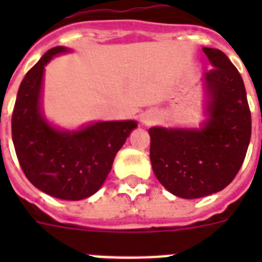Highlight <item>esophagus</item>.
Returning a JSON list of instances; mask_svg holds the SVG:
<instances>
[{
    "label": "esophagus",
    "mask_w": 262,
    "mask_h": 262,
    "mask_svg": "<svg viewBox=\"0 0 262 262\" xmlns=\"http://www.w3.org/2000/svg\"><path fill=\"white\" fill-rule=\"evenodd\" d=\"M144 121H145V122H151V121H152V118H151V117H149V118L144 119Z\"/></svg>",
    "instance_id": "34e87169"
}]
</instances>
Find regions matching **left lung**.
<instances>
[{"instance_id": "8db88e82", "label": "left lung", "mask_w": 262, "mask_h": 262, "mask_svg": "<svg viewBox=\"0 0 262 262\" xmlns=\"http://www.w3.org/2000/svg\"><path fill=\"white\" fill-rule=\"evenodd\" d=\"M213 69L204 75L207 119L199 129L151 127L152 170L170 193L200 199L223 190L239 171L252 115L239 72L223 51L203 47Z\"/></svg>"}]
</instances>
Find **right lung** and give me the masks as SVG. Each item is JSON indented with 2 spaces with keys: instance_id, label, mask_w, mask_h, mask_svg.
Masks as SVG:
<instances>
[{
  "instance_id": "right-lung-1",
  "label": "right lung",
  "mask_w": 262,
  "mask_h": 262,
  "mask_svg": "<svg viewBox=\"0 0 262 262\" xmlns=\"http://www.w3.org/2000/svg\"><path fill=\"white\" fill-rule=\"evenodd\" d=\"M68 51L62 46L49 50L23 79L12 114V140L23 172L35 187L77 201L100 189L137 122L100 121L65 130L47 121L42 110L45 67Z\"/></svg>"
}]
</instances>
